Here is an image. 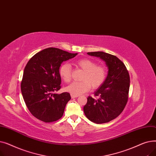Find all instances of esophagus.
I'll use <instances>...</instances> for the list:
<instances>
[{"instance_id":"1","label":"esophagus","mask_w":156,"mask_h":156,"mask_svg":"<svg viewBox=\"0 0 156 156\" xmlns=\"http://www.w3.org/2000/svg\"><path fill=\"white\" fill-rule=\"evenodd\" d=\"M71 97L72 99H74V98H76L78 97V95H73V94H71Z\"/></svg>"}]
</instances>
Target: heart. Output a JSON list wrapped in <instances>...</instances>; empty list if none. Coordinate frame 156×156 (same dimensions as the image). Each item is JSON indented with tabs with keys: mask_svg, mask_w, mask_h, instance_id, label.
<instances>
[{
	"mask_svg": "<svg viewBox=\"0 0 156 156\" xmlns=\"http://www.w3.org/2000/svg\"><path fill=\"white\" fill-rule=\"evenodd\" d=\"M76 66L84 72L81 75L80 82H73L65 88L66 91L71 94L80 95L88 92L91 88L95 89L101 87L106 78L107 71L104 66L97 65L94 61L83 59L76 62ZM61 79L66 83H69L71 80V66L69 63L62 64L59 70Z\"/></svg>",
	"mask_w": 156,
	"mask_h": 156,
	"instance_id": "b5f03b06",
	"label": "heart"
}]
</instances>
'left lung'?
Returning a JSON list of instances; mask_svg holds the SVG:
<instances>
[{
	"label": "left lung",
	"instance_id": "left-lung-1",
	"mask_svg": "<svg viewBox=\"0 0 156 156\" xmlns=\"http://www.w3.org/2000/svg\"><path fill=\"white\" fill-rule=\"evenodd\" d=\"M103 60L108 68L107 77L94 92L97 99L89 96L83 107L86 117L97 124L117 118L123 111L128 99L129 76L124 63L115 55L104 52H88Z\"/></svg>",
	"mask_w": 156,
	"mask_h": 156
}]
</instances>
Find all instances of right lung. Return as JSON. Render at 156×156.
Masks as SVG:
<instances>
[{"label":"right lung","instance_id":"1","mask_svg":"<svg viewBox=\"0 0 156 156\" xmlns=\"http://www.w3.org/2000/svg\"><path fill=\"white\" fill-rule=\"evenodd\" d=\"M77 54L50 47L37 53L28 62L21 90L28 109L36 118L51 122L62 116L71 96L68 92L54 93L61 88L59 70L62 62Z\"/></svg>","mask_w":156,"mask_h":156}]
</instances>
